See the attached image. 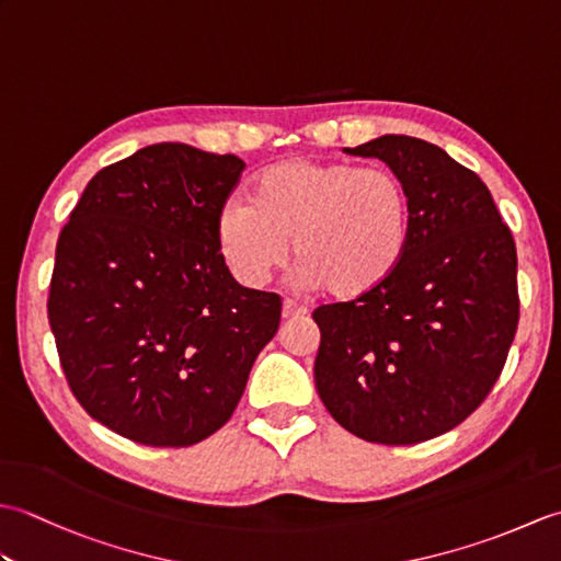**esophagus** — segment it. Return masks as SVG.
Returning <instances> with one entry per match:
<instances>
[{"label":"esophagus","mask_w":561,"mask_h":561,"mask_svg":"<svg viewBox=\"0 0 561 561\" xmlns=\"http://www.w3.org/2000/svg\"><path fill=\"white\" fill-rule=\"evenodd\" d=\"M306 316V308L299 306L296 301H284L282 306V318L284 320H299Z\"/></svg>","instance_id":"obj_1"}]
</instances>
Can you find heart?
<instances>
[{
    "mask_svg": "<svg viewBox=\"0 0 561 561\" xmlns=\"http://www.w3.org/2000/svg\"><path fill=\"white\" fill-rule=\"evenodd\" d=\"M412 195L390 169L284 159L260 171L250 202L217 214V248L243 287L267 284L291 253L304 287L352 301L383 289L412 245Z\"/></svg>",
    "mask_w": 561,
    "mask_h": 561,
    "instance_id": "obj_1",
    "label": "heart"
}]
</instances>
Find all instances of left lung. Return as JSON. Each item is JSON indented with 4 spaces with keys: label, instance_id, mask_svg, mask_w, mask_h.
Returning <instances> with one entry per match:
<instances>
[{
    "label": "left lung",
    "instance_id": "1",
    "mask_svg": "<svg viewBox=\"0 0 561 561\" xmlns=\"http://www.w3.org/2000/svg\"><path fill=\"white\" fill-rule=\"evenodd\" d=\"M412 195V245L383 289L313 311L316 388L350 434L412 446L456 428L502 376L518 328L516 243L478 173L424 139L386 135Z\"/></svg>",
    "mask_w": 561,
    "mask_h": 561
}]
</instances>
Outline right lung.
I'll return each mask as SVG.
<instances>
[{"instance_id": "right-lung-1", "label": "right lung", "mask_w": 561, "mask_h": 561, "mask_svg": "<svg viewBox=\"0 0 561 561\" xmlns=\"http://www.w3.org/2000/svg\"><path fill=\"white\" fill-rule=\"evenodd\" d=\"M243 169L233 153L145 147L91 178L57 238L47 320L69 390L135 444L219 432L279 328V296L241 287L214 233Z\"/></svg>"}]
</instances>
